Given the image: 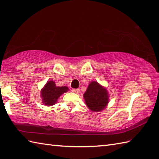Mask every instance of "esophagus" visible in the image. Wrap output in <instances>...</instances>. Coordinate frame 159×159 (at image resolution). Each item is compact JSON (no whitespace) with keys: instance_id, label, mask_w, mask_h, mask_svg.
I'll list each match as a JSON object with an SVG mask.
<instances>
[{"instance_id":"obj_1","label":"esophagus","mask_w":159,"mask_h":159,"mask_svg":"<svg viewBox=\"0 0 159 159\" xmlns=\"http://www.w3.org/2000/svg\"><path fill=\"white\" fill-rule=\"evenodd\" d=\"M72 92L75 93H79L80 92V90L79 89H72Z\"/></svg>"}]
</instances>
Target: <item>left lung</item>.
Here are the masks:
<instances>
[{"label": "left lung", "instance_id": "8db88e82", "mask_svg": "<svg viewBox=\"0 0 159 159\" xmlns=\"http://www.w3.org/2000/svg\"><path fill=\"white\" fill-rule=\"evenodd\" d=\"M83 98L87 107L93 112H100L105 109L109 102L107 89L95 80L89 84Z\"/></svg>", "mask_w": 159, "mask_h": 159}]
</instances>
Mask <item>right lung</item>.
I'll return each mask as SVG.
<instances>
[{"mask_svg": "<svg viewBox=\"0 0 159 159\" xmlns=\"http://www.w3.org/2000/svg\"><path fill=\"white\" fill-rule=\"evenodd\" d=\"M68 90L69 88L67 87H58L53 80H50L43 86L40 92L42 103L46 106H52L57 103L59 98Z\"/></svg>", "mask_w": 159, "mask_h": 159, "instance_id": "1", "label": "right lung"}]
</instances>
